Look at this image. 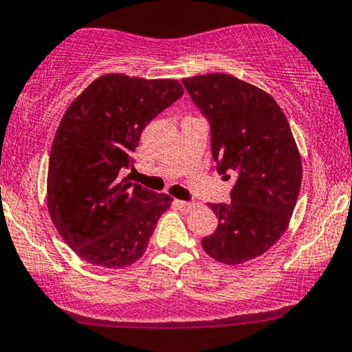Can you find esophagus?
<instances>
[{
	"label": "esophagus",
	"mask_w": 352,
	"mask_h": 352,
	"mask_svg": "<svg viewBox=\"0 0 352 352\" xmlns=\"http://www.w3.org/2000/svg\"><path fill=\"white\" fill-rule=\"evenodd\" d=\"M175 204L181 212H191L196 208V203H189V201H175Z\"/></svg>",
	"instance_id": "esophagus-1"
}]
</instances>
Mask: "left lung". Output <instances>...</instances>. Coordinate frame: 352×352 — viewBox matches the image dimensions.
<instances>
[{"mask_svg":"<svg viewBox=\"0 0 352 352\" xmlns=\"http://www.w3.org/2000/svg\"><path fill=\"white\" fill-rule=\"evenodd\" d=\"M183 85L209 123L216 171L236 179L231 203L208 204L219 224L201 244L219 263L250 261L278 243L298 201L302 166L289 123L270 94L229 74Z\"/></svg>","mask_w":352,"mask_h":352,"instance_id":"left-lung-1","label":"left lung"}]
</instances>
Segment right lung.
Instances as JSON below:
<instances>
[{
  "label": "right lung",
  "mask_w": 352,
  "mask_h": 352,
  "mask_svg": "<svg viewBox=\"0 0 352 352\" xmlns=\"http://www.w3.org/2000/svg\"><path fill=\"white\" fill-rule=\"evenodd\" d=\"M181 96L175 80L104 74L66 109L51 146L48 209L85 261L121 270L144 254L173 199L123 175L134 166L146 124Z\"/></svg>",
  "instance_id": "obj_1"
}]
</instances>
